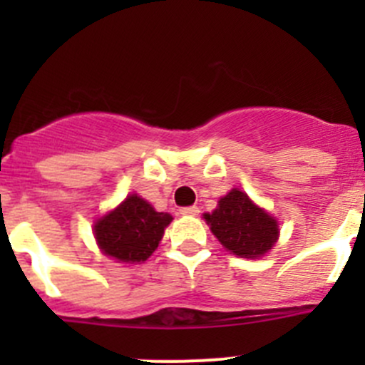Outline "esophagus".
I'll return each mask as SVG.
<instances>
[{
  "instance_id": "1",
  "label": "esophagus",
  "mask_w": 365,
  "mask_h": 365,
  "mask_svg": "<svg viewBox=\"0 0 365 365\" xmlns=\"http://www.w3.org/2000/svg\"><path fill=\"white\" fill-rule=\"evenodd\" d=\"M180 213L187 217H196L197 213H200V208H197V206H183V208L180 210Z\"/></svg>"
}]
</instances>
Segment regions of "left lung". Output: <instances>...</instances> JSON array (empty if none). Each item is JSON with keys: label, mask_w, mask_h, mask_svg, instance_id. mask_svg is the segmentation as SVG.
<instances>
[{"label": "left lung", "mask_w": 365, "mask_h": 365, "mask_svg": "<svg viewBox=\"0 0 365 365\" xmlns=\"http://www.w3.org/2000/svg\"><path fill=\"white\" fill-rule=\"evenodd\" d=\"M205 220L226 251L240 257L264 256L279 238V224L274 217L240 189H231Z\"/></svg>", "instance_id": "left-lung-1"}]
</instances>
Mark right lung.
<instances>
[{
    "label": "right lung",
    "mask_w": 365,
    "mask_h": 365,
    "mask_svg": "<svg viewBox=\"0 0 365 365\" xmlns=\"http://www.w3.org/2000/svg\"><path fill=\"white\" fill-rule=\"evenodd\" d=\"M171 220L168 212H157L148 201L130 194L93 224V235L106 256L120 263H141L159 247Z\"/></svg>",
    "instance_id": "obj_1"
}]
</instances>
